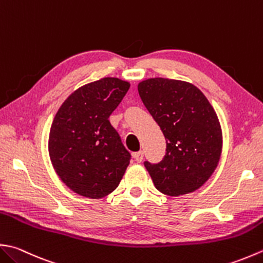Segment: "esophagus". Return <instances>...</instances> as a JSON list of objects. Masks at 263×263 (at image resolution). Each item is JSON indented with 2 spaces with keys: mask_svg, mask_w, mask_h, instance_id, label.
<instances>
[{
  "mask_svg": "<svg viewBox=\"0 0 263 263\" xmlns=\"http://www.w3.org/2000/svg\"><path fill=\"white\" fill-rule=\"evenodd\" d=\"M133 157H135V159L138 163H141L142 159H143V152L135 153V154H133Z\"/></svg>",
  "mask_w": 263,
  "mask_h": 263,
  "instance_id": "esophagus-1",
  "label": "esophagus"
}]
</instances>
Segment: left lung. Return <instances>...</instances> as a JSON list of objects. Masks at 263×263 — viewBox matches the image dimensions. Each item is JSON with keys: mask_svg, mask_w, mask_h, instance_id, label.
Here are the masks:
<instances>
[{"mask_svg": "<svg viewBox=\"0 0 263 263\" xmlns=\"http://www.w3.org/2000/svg\"><path fill=\"white\" fill-rule=\"evenodd\" d=\"M138 92L166 140L163 161L145 162L156 189L167 196L195 192L212 176L222 152L217 112L189 82L153 77L141 81Z\"/></svg>", "mask_w": 263, "mask_h": 263, "instance_id": "left-lung-1", "label": "left lung"}]
</instances>
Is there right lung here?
<instances>
[{
    "mask_svg": "<svg viewBox=\"0 0 263 263\" xmlns=\"http://www.w3.org/2000/svg\"><path fill=\"white\" fill-rule=\"evenodd\" d=\"M128 89L130 83L117 77L84 84L53 118L48 145L51 163L61 181L81 196L109 195L130 164V153L108 120Z\"/></svg>",
    "mask_w": 263,
    "mask_h": 263,
    "instance_id": "1",
    "label": "right lung"
}]
</instances>
